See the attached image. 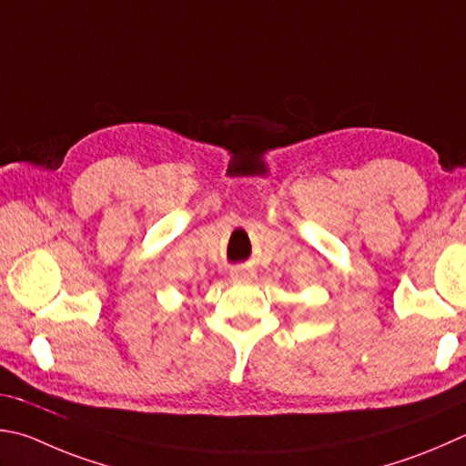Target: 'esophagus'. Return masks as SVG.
<instances>
[{
	"instance_id": "esophagus-1",
	"label": "esophagus",
	"mask_w": 466,
	"mask_h": 466,
	"mask_svg": "<svg viewBox=\"0 0 466 466\" xmlns=\"http://www.w3.org/2000/svg\"><path fill=\"white\" fill-rule=\"evenodd\" d=\"M234 279H248L250 275H247V273H242V270H236V273L232 275Z\"/></svg>"
}]
</instances>
